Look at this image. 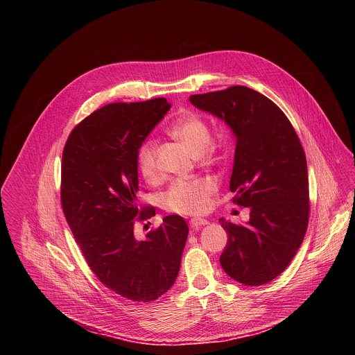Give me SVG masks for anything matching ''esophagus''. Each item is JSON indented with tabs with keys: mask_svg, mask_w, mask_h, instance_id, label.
<instances>
[{
	"mask_svg": "<svg viewBox=\"0 0 355 355\" xmlns=\"http://www.w3.org/2000/svg\"><path fill=\"white\" fill-rule=\"evenodd\" d=\"M209 221L207 220H205V218H191L190 220V227L193 228V230H197V228H200V227H202V225H206Z\"/></svg>",
	"mask_w": 355,
	"mask_h": 355,
	"instance_id": "obj_1",
	"label": "esophagus"
}]
</instances>
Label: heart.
<instances>
[{"label":"heart","instance_id":"1","mask_svg":"<svg viewBox=\"0 0 355 355\" xmlns=\"http://www.w3.org/2000/svg\"><path fill=\"white\" fill-rule=\"evenodd\" d=\"M169 134L182 141L196 154H202L210 144V130L202 117L198 114H186L178 119L169 128ZM138 168L142 176L153 182L158 178L157 144L146 141L138 150ZM217 190L214 180L207 178L178 179L164 196L166 209L187 216L202 214L210 207V198Z\"/></svg>","mask_w":355,"mask_h":355}]
</instances>
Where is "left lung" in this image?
<instances>
[{
    "label": "left lung",
    "instance_id": "8db88e82",
    "mask_svg": "<svg viewBox=\"0 0 355 355\" xmlns=\"http://www.w3.org/2000/svg\"><path fill=\"white\" fill-rule=\"evenodd\" d=\"M190 102L224 120L236 137L230 190L250 207L246 225L221 218L228 242L224 272L245 286L277 277L304 242L309 223V179L304 148L283 110L245 86L194 94Z\"/></svg>",
    "mask_w": 355,
    "mask_h": 355
}]
</instances>
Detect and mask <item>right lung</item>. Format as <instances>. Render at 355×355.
Listing matches in <instances>:
<instances>
[{
  "label": "right lung",
  "mask_w": 355,
  "mask_h": 355,
  "mask_svg": "<svg viewBox=\"0 0 355 355\" xmlns=\"http://www.w3.org/2000/svg\"><path fill=\"white\" fill-rule=\"evenodd\" d=\"M171 103L114 102L69 134L61 162V206L85 259L103 286L135 302H152L175 283L189 227L171 214L146 239L135 220L155 214L137 201L138 150Z\"/></svg>",
  "instance_id": "obj_1"
}]
</instances>
